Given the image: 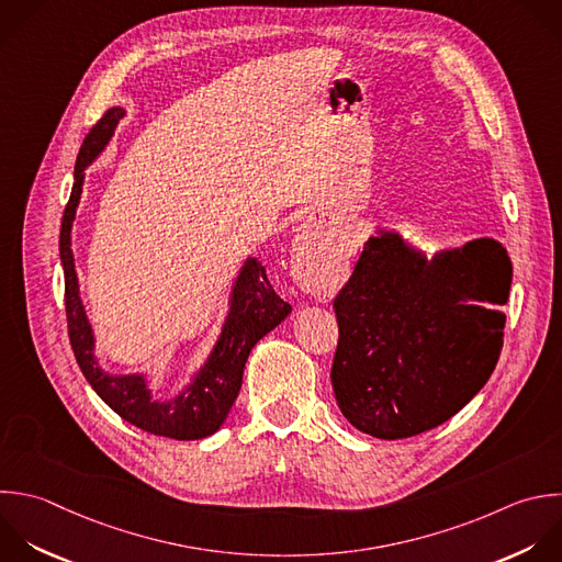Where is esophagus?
Segmentation results:
<instances>
[{
  "label": "esophagus",
  "mask_w": 562,
  "mask_h": 562,
  "mask_svg": "<svg viewBox=\"0 0 562 562\" xmlns=\"http://www.w3.org/2000/svg\"><path fill=\"white\" fill-rule=\"evenodd\" d=\"M325 220L321 217H310L301 228H299V235H296V246H299V252L303 255V259H312L316 255V250H321V224ZM319 248L316 249L315 246Z\"/></svg>",
  "instance_id": "esophagus-1"
}]
</instances>
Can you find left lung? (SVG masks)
Segmentation results:
<instances>
[{
  "label": "left lung",
  "mask_w": 562,
  "mask_h": 562,
  "mask_svg": "<svg viewBox=\"0 0 562 562\" xmlns=\"http://www.w3.org/2000/svg\"><path fill=\"white\" fill-rule=\"evenodd\" d=\"M512 261L501 241L422 250L378 228L334 299L331 386L342 415L378 439L430 430L487 382L503 347Z\"/></svg>",
  "instance_id": "1"
}]
</instances>
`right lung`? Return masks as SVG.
Listing matches in <instances>:
<instances>
[{
    "label": "right lung",
    "mask_w": 562,
    "mask_h": 562,
    "mask_svg": "<svg viewBox=\"0 0 562 562\" xmlns=\"http://www.w3.org/2000/svg\"><path fill=\"white\" fill-rule=\"evenodd\" d=\"M123 108H112L86 136L77 165L70 202L64 211L59 255L66 274V314L70 342L77 362L92 384L97 395L130 424L160 437L171 439H204L220 430L233 408L244 378L246 360L252 347L270 334L292 312L270 285L266 268L257 257H246L228 296V314L222 331L202 362L180 391L169 397H154V386L147 373H112L105 371L94 353L97 338L88 318L72 252V224L83 193L86 169L103 154L112 140Z\"/></svg>",
    "instance_id": "1"
}]
</instances>
